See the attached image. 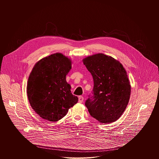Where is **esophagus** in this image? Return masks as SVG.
<instances>
[{
	"label": "esophagus",
	"mask_w": 159,
	"mask_h": 159,
	"mask_svg": "<svg viewBox=\"0 0 159 159\" xmlns=\"http://www.w3.org/2000/svg\"><path fill=\"white\" fill-rule=\"evenodd\" d=\"M83 99H84V98L82 96H79V102L82 103L83 101Z\"/></svg>",
	"instance_id": "obj_1"
}]
</instances>
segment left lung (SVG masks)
Instances as JSON below:
<instances>
[{
    "instance_id": "obj_1",
    "label": "left lung",
    "mask_w": 159,
    "mask_h": 159,
    "mask_svg": "<svg viewBox=\"0 0 159 159\" xmlns=\"http://www.w3.org/2000/svg\"><path fill=\"white\" fill-rule=\"evenodd\" d=\"M93 80L85 102L91 116L102 123L117 120L128 106L130 85L122 64L111 57L98 53L83 61Z\"/></svg>"
}]
</instances>
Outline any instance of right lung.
Returning <instances> with one entry per match:
<instances>
[{"label": "right lung", "instance_id": "1", "mask_svg": "<svg viewBox=\"0 0 159 159\" xmlns=\"http://www.w3.org/2000/svg\"><path fill=\"white\" fill-rule=\"evenodd\" d=\"M71 68L70 59L57 53L39 61L33 68L27 82V96L31 107L42 118L58 121L77 102L66 79Z\"/></svg>", "mask_w": 159, "mask_h": 159}]
</instances>
